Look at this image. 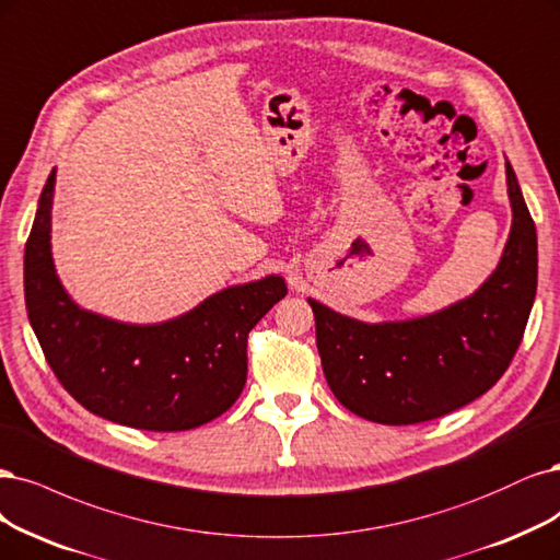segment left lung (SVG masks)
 Instances as JSON below:
<instances>
[{
	"mask_svg": "<svg viewBox=\"0 0 560 560\" xmlns=\"http://www.w3.org/2000/svg\"><path fill=\"white\" fill-rule=\"evenodd\" d=\"M512 229L495 271L438 313L369 324L307 299L324 377L347 410L402 427L450 415L487 394L524 338L537 289V234L505 162Z\"/></svg>",
	"mask_w": 560,
	"mask_h": 560,
	"instance_id": "left-lung-1",
	"label": "left lung"
}]
</instances>
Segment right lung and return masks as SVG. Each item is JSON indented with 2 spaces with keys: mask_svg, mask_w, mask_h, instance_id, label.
Masks as SVG:
<instances>
[{
  "mask_svg": "<svg viewBox=\"0 0 560 560\" xmlns=\"http://www.w3.org/2000/svg\"><path fill=\"white\" fill-rule=\"evenodd\" d=\"M52 195L55 168L25 245V303L62 387L92 415L141 431H189L226 412L245 387L247 334L287 294L284 278L231 284L158 324L96 315L57 278Z\"/></svg>",
  "mask_w": 560,
  "mask_h": 560,
  "instance_id": "obj_1",
  "label": "right lung"
}]
</instances>
